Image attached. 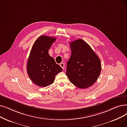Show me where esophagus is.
I'll return each instance as SVG.
<instances>
[{
	"label": "esophagus",
	"instance_id": "obj_1",
	"mask_svg": "<svg viewBox=\"0 0 127 127\" xmlns=\"http://www.w3.org/2000/svg\"><path fill=\"white\" fill-rule=\"evenodd\" d=\"M60 66L62 67V68L63 69H64V68H65V65H64V63H60Z\"/></svg>",
	"mask_w": 127,
	"mask_h": 127
}]
</instances>
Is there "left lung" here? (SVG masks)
<instances>
[{
    "instance_id": "1",
    "label": "left lung",
    "mask_w": 127,
    "mask_h": 127,
    "mask_svg": "<svg viewBox=\"0 0 127 127\" xmlns=\"http://www.w3.org/2000/svg\"><path fill=\"white\" fill-rule=\"evenodd\" d=\"M71 54L66 74L71 83L80 89L91 86L101 71L100 60L87 43L81 39L70 43Z\"/></svg>"
}]
</instances>
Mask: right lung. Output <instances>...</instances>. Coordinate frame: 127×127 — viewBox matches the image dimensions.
<instances>
[{"instance_id":"right-lung-1","label":"right lung","mask_w":127,"mask_h":127,"mask_svg":"<svg viewBox=\"0 0 127 127\" xmlns=\"http://www.w3.org/2000/svg\"><path fill=\"white\" fill-rule=\"evenodd\" d=\"M57 38L42 35L32 46L27 64V71L31 80L36 85L46 87L51 85L55 77L62 68L57 64L48 51Z\"/></svg>"}]
</instances>
